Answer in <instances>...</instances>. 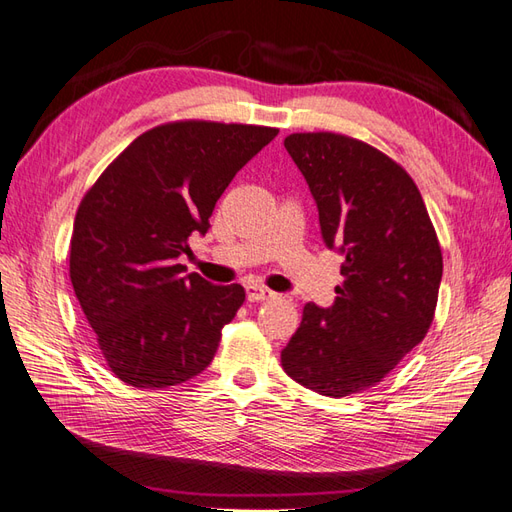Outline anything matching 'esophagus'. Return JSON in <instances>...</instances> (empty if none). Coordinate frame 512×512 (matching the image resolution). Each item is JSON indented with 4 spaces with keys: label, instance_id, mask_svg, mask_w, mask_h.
I'll list each match as a JSON object with an SVG mask.
<instances>
[{
    "label": "esophagus",
    "instance_id": "34e87169",
    "mask_svg": "<svg viewBox=\"0 0 512 512\" xmlns=\"http://www.w3.org/2000/svg\"><path fill=\"white\" fill-rule=\"evenodd\" d=\"M246 297H248V301H264V299L275 297V292H273V290H268V288H264V286L248 284V286H246Z\"/></svg>",
    "mask_w": 512,
    "mask_h": 512
}]
</instances>
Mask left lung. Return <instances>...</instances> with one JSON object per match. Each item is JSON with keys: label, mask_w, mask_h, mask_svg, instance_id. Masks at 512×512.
Listing matches in <instances>:
<instances>
[{"label": "left lung", "mask_w": 512, "mask_h": 512, "mask_svg": "<svg viewBox=\"0 0 512 512\" xmlns=\"http://www.w3.org/2000/svg\"><path fill=\"white\" fill-rule=\"evenodd\" d=\"M284 147L317 202L325 244L345 262L334 303H306L281 365L321 396L358 394L431 328L442 279L436 228L409 173L363 140L308 132Z\"/></svg>", "instance_id": "8db88e82"}]
</instances>
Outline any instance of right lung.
<instances>
[{
	"mask_svg": "<svg viewBox=\"0 0 512 512\" xmlns=\"http://www.w3.org/2000/svg\"><path fill=\"white\" fill-rule=\"evenodd\" d=\"M275 127L176 121L140 134L83 195L70 279L107 367L132 387L187 383L211 365L246 292L178 264L235 173Z\"/></svg>",
	"mask_w": 512,
	"mask_h": 512,
	"instance_id": "1",
	"label": "right lung"
}]
</instances>
